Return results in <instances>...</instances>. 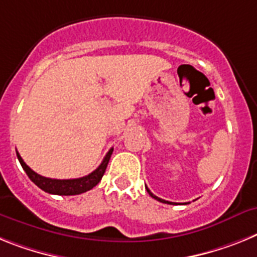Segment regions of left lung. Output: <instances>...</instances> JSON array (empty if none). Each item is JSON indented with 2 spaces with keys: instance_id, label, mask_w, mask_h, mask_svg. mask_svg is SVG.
I'll return each instance as SVG.
<instances>
[{
  "instance_id": "left-lung-1",
  "label": "left lung",
  "mask_w": 257,
  "mask_h": 257,
  "mask_svg": "<svg viewBox=\"0 0 257 257\" xmlns=\"http://www.w3.org/2000/svg\"><path fill=\"white\" fill-rule=\"evenodd\" d=\"M146 190H147V193L150 194V196H153L154 199L159 200V202H162V203H167V204H173V203H172V202H168V200H164V199H160V198H158V196H156V195H154V194L151 193L150 190H149V187H146Z\"/></svg>"
}]
</instances>
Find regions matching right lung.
Instances as JSON below:
<instances>
[{
  "instance_id": "right-lung-1",
  "label": "right lung",
  "mask_w": 257,
  "mask_h": 257,
  "mask_svg": "<svg viewBox=\"0 0 257 257\" xmlns=\"http://www.w3.org/2000/svg\"><path fill=\"white\" fill-rule=\"evenodd\" d=\"M112 151L113 149L108 150V153L104 156V159L102 160L101 166L98 167L95 171L89 173L88 176H84V177L80 178H72V180H55V178H48L44 177V176H40L39 173H36L35 171H32L30 167L27 166L24 160L22 159V156L19 155V153H17V156L23 169L26 171L27 176L41 190L49 194H55V195H77V194L90 190L98 182L101 181L104 172H106L107 164H108V160H110Z\"/></svg>"
}]
</instances>
